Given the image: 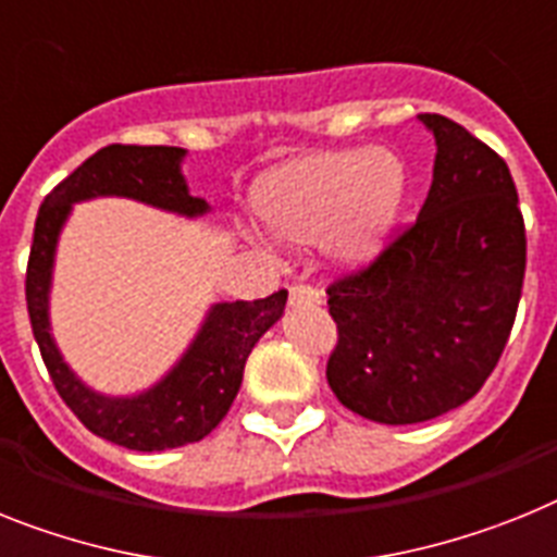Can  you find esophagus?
<instances>
[{"mask_svg": "<svg viewBox=\"0 0 557 557\" xmlns=\"http://www.w3.org/2000/svg\"><path fill=\"white\" fill-rule=\"evenodd\" d=\"M292 306H322V292L314 286H292Z\"/></svg>", "mask_w": 557, "mask_h": 557, "instance_id": "obj_1", "label": "esophagus"}]
</instances>
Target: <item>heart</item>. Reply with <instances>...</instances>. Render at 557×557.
Wrapping results in <instances>:
<instances>
[{
	"mask_svg": "<svg viewBox=\"0 0 557 557\" xmlns=\"http://www.w3.org/2000/svg\"><path fill=\"white\" fill-rule=\"evenodd\" d=\"M405 195L408 170L391 149H322L260 177L255 209L274 240L362 263L394 232Z\"/></svg>",
	"mask_w": 557,
	"mask_h": 557,
	"instance_id": "obj_1",
	"label": "heart"
}]
</instances>
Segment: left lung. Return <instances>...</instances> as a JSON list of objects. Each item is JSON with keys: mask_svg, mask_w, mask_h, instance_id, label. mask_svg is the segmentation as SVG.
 <instances>
[{"mask_svg": "<svg viewBox=\"0 0 557 557\" xmlns=\"http://www.w3.org/2000/svg\"><path fill=\"white\" fill-rule=\"evenodd\" d=\"M436 138L422 212L362 269L329 286L331 391L380 424L436 419L473 399L516 322L527 269L518 191L498 152L422 112Z\"/></svg>", "mask_w": 557, "mask_h": 557, "instance_id": "left-lung-1", "label": "left lung"}]
</instances>
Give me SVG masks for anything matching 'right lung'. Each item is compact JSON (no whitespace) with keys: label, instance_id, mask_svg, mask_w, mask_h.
<instances>
[{"label":"right lung","instance_id":"add662e5","mask_svg":"<svg viewBox=\"0 0 557 557\" xmlns=\"http://www.w3.org/2000/svg\"><path fill=\"white\" fill-rule=\"evenodd\" d=\"M186 149L110 144L50 191L36 214L27 260V314L41 359L55 391L87 430L127 450H170L209 436L243 382V368L257 339L283 317L288 292L280 288L263 300L214 302L186 354L161 382L135 396H104L84 385L64 362L50 334V283L55 246L73 203L92 198H129L163 212L200 218L203 198H191L181 172Z\"/></svg>","mask_w":557,"mask_h":557}]
</instances>
